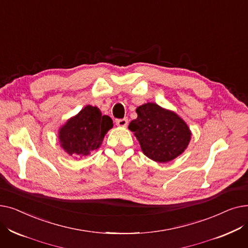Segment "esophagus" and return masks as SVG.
<instances>
[{"label":"esophagus","instance_id":"34e87169","mask_svg":"<svg viewBox=\"0 0 248 248\" xmlns=\"http://www.w3.org/2000/svg\"><path fill=\"white\" fill-rule=\"evenodd\" d=\"M115 123H116V125L124 127V126H126V125H127L128 120H127V119H121V120H117Z\"/></svg>","mask_w":248,"mask_h":248}]
</instances>
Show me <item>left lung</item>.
Listing matches in <instances>:
<instances>
[{"label": "left lung", "mask_w": 248, "mask_h": 248, "mask_svg": "<svg viewBox=\"0 0 248 248\" xmlns=\"http://www.w3.org/2000/svg\"><path fill=\"white\" fill-rule=\"evenodd\" d=\"M136 111L138 117L129 123L128 128L134 132L148 158L167 163L187 149L192 134L177 113L153 102L142 104Z\"/></svg>", "instance_id": "obj_1"}]
</instances>
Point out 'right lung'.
I'll return each instance as SVG.
<instances>
[{"mask_svg":"<svg viewBox=\"0 0 248 248\" xmlns=\"http://www.w3.org/2000/svg\"><path fill=\"white\" fill-rule=\"evenodd\" d=\"M112 126L108 115H102L96 107L86 106L60 127V145L74 158L85 157L101 146L104 136Z\"/></svg>","mask_w":248,"mask_h":248,"instance_id":"obj_1","label":"right lung"}]
</instances>
